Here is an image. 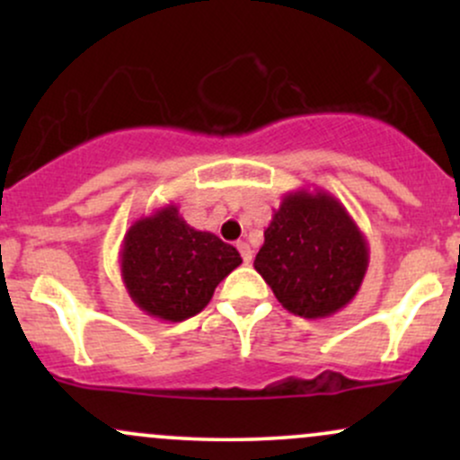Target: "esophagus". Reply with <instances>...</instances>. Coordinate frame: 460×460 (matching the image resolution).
Returning <instances> with one entry per match:
<instances>
[{
  "mask_svg": "<svg viewBox=\"0 0 460 460\" xmlns=\"http://www.w3.org/2000/svg\"><path fill=\"white\" fill-rule=\"evenodd\" d=\"M237 251H240V255H242V260H244V263H251L252 261V251H251V246L246 244V242H237Z\"/></svg>",
  "mask_w": 460,
  "mask_h": 460,
  "instance_id": "obj_1",
  "label": "esophagus"
}]
</instances>
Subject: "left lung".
Here are the masks:
<instances>
[{
	"instance_id": "left-lung-1",
	"label": "left lung",
	"mask_w": 460,
	"mask_h": 460,
	"mask_svg": "<svg viewBox=\"0 0 460 460\" xmlns=\"http://www.w3.org/2000/svg\"><path fill=\"white\" fill-rule=\"evenodd\" d=\"M369 263L366 235L326 190H294L274 209L255 270L289 314L329 318L357 296Z\"/></svg>"
}]
</instances>
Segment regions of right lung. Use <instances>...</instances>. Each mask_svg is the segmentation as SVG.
Instances as JSON below:
<instances>
[{
  "label": "right lung",
  "instance_id": "add662e5",
  "mask_svg": "<svg viewBox=\"0 0 460 460\" xmlns=\"http://www.w3.org/2000/svg\"><path fill=\"white\" fill-rule=\"evenodd\" d=\"M119 263L129 298L146 315L181 322L208 307L242 257L218 235L190 226L168 203L129 226Z\"/></svg>",
  "mask_w": 460,
  "mask_h": 460
}]
</instances>
